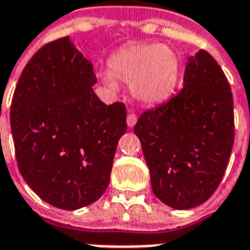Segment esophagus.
Instances as JSON below:
<instances>
[{"label":"esophagus","mask_w":250,"mask_h":250,"mask_svg":"<svg viewBox=\"0 0 250 250\" xmlns=\"http://www.w3.org/2000/svg\"><path fill=\"white\" fill-rule=\"evenodd\" d=\"M136 122H137V115L136 114H128V117H127V125H128L129 128H132L133 125H136Z\"/></svg>","instance_id":"1"}]
</instances>
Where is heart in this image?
Listing matches in <instances>:
<instances>
[{
  "mask_svg": "<svg viewBox=\"0 0 250 250\" xmlns=\"http://www.w3.org/2000/svg\"><path fill=\"white\" fill-rule=\"evenodd\" d=\"M109 70L97 78L111 92L119 82L131 85L133 97L144 104H160L170 97L179 78V60L162 44H132L118 50L109 60Z\"/></svg>",
  "mask_w": 250,
  "mask_h": 250,
  "instance_id": "heart-1",
  "label": "heart"
}]
</instances>
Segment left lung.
<instances>
[{
  "label": "left lung",
  "instance_id": "left-lung-1",
  "mask_svg": "<svg viewBox=\"0 0 250 250\" xmlns=\"http://www.w3.org/2000/svg\"><path fill=\"white\" fill-rule=\"evenodd\" d=\"M183 89L146 110L135 125L153 193L170 208L192 209L219 186L233 146L231 86L205 50L188 58Z\"/></svg>",
  "mask_w": 250,
  "mask_h": 250
}]
</instances>
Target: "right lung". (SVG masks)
I'll use <instances>...</instances> for the list:
<instances>
[{"label":"right lung","instance_id":"obj_1","mask_svg":"<svg viewBox=\"0 0 250 250\" xmlns=\"http://www.w3.org/2000/svg\"><path fill=\"white\" fill-rule=\"evenodd\" d=\"M96 82L92 63L67 36L39 49L14 92L10 125L19 171L58 209H80L101 197L127 129L125 104H104Z\"/></svg>","mask_w":250,"mask_h":250}]
</instances>
